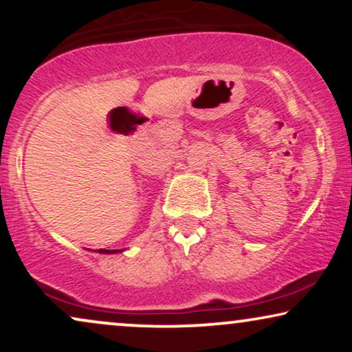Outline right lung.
<instances>
[{
	"label": "right lung",
	"instance_id": "1",
	"mask_svg": "<svg viewBox=\"0 0 352 352\" xmlns=\"http://www.w3.org/2000/svg\"><path fill=\"white\" fill-rule=\"evenodd\" d=\"M99 253H118V252H123V250H104V248H100V250H98Z\"/></svg>",
	"mask_w": 352,
	"mask_h": 352
}]
</instances>
